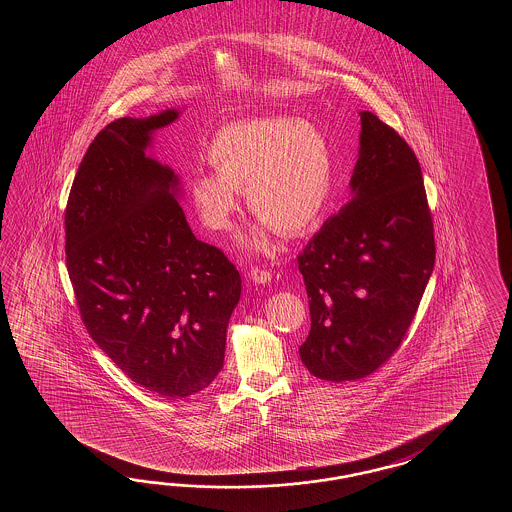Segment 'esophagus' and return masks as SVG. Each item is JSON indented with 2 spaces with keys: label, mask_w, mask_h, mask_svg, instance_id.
<instances>
[{
  "label": "esophagus",
  "mask_w": 512,
  "mask_h": 512,
  "mask_svg": "<svg viewBox=\"0 0 512 512\" xmlns=\"http://www.w3.org/2000/svg\"><path fill=\"white\" fill-rule=\"evenodd\" d=\"M249 276H251V280L254 283L271 282V272L267 271V269H260V267H252Z\"/></svg>",
  "instance_id": "obj_1"
}]
</instances>
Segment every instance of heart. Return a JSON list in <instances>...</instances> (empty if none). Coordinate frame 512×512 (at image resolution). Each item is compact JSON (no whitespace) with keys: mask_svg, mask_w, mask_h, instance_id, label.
Segmentation results:
<instances>
[{"mask_svg":"<svg viewBox=\"0 0 512 512\" xmlns=\"http://www.w3.org/2000/svg\"><path fill=\"white\" fill-rule=\"evenodd\" d=\"M208 161L216 172L188 179V199L212 232H225L240 210V192L256 218L280 234L307 229L331 199L335 161L326 133L291 117L229 124L212 137ZM263 245V236L254 240Z\"/></svg>","mask_w":512,"mask_h":512,"instance_id":"obj_1","label":"heart"}]
</instances>
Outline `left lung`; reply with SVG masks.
Masks as SVG:
<instances>
[{
    "label": "left lung",
    "instance_id": "8db88e82",
    "mask_svg": "<svg viewBox=\"0 0 512 512\" xmlns=\"http://www.w3.org/2000/svg\"><path fill=\"white\" fill-rule=\"evenodd\" d=\"M351 201L298 256L311 331L300 359L316 379L357 381L399 348L434 271L421 166L397 131L360 111Z\"/></svg>",
    "mask_w": 512,
    "mask_h": 512
}]
</instances>
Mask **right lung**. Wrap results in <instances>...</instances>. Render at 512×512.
Instances as JSON below:
<instances>
[{"label": "right lung", "instance_id": "1", "mask_svg": "<svg viewBox=\"0 0 512 512\" xmlns=\"http://www.w3.org/2000/svg\"><path fill=\"white\" fill-rule=\"evenodd\" d=\"M179 113L108 124L66 208L67 271L87 333L131 381L166 399L218 377L241 294L240 272L190 229L179 175L146 153Z\"/></svg>", "mask_w": 512, "mask_h": 512}]
</instances>
